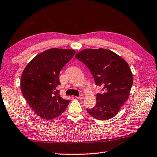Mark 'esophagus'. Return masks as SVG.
Segmentation results:
<instances>
[{
  "label": "esophagus",
  "mask_w": 157,
  "mask_h": 157,
  "mask_svg": "<svg viewBox=\"0 0 157 157\" xmlns=\"http://www.w3.org/2000/svg\"><path fill=\"white\" fill-rule=\"evenodd\" d=\"M76 98L78 99V100H81V99H83V98H84V96H83V95H82V94H81V95H80L78 97H76Z\"/></svg>",
  "instance_id": "obj_1"
}]
</instances>
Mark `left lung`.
<instances>
[{"label": "left lung", "instance_id": "obj_1", "mask_svg": "<svg viewBox=\"0 0 157 157\" xmlns=\"http://www.w3.org/2000/svg\"><path fill=\"white\" fill-rule=\"evenodd\" d=\"M76 58L86 65L95 85L102 87L96 95V104L87 111L98 120L114 117L129 98L133 75L128 63L117 54L105 49H84Z\"/></svg>", "mask_w": 157, "mask_h": 157}]
</instances>
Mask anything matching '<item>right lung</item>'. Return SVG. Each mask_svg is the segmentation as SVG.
Masks as SVG:
<instances>
[{"label":"right lung","instance_id":"1","mask_svg":"<svg viewBox=\"0 0 157 157\" xmlns=\"http://www.w3.org/2000/svg\"><path fill=\"white\" fill-rule=\"evenodd\" d=\"M75 53L72 49H48L32 59L22 73V94L34 113L43 119H55L70 103V100L60 96L57 87L61 70Z\"/></svg>","mask_w":157,"mask_h":157}]
</instances>
